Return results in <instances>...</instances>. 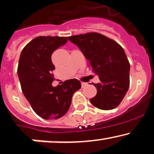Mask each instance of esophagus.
<instances>
[{
    "mask_svg": "<svg viewBox=\"0 0 154 154\" xmlns=\"http://www.w3.org/2000/svg\"><path fill=\"white\" fill-rule=\"evenodd\" d=\"M87 85V83H83V82H81V86H82V87L83 88V87H85Z\"/></svg>",
    "mask_w": 154,
    "mask_h": 154,
    "instance_id": "obj_1",
    "label": "esophagus"
}]
</instances>
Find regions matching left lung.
I'll return each instance as SVG.
<instances>
[{
	"mask_svg": "<svg viewBox=\"0 0 154 154\" xmlns=\"http://www.w3.org/2000/svg\"><path fill=\"white\" fill-rule=\"evenodd\" d=\"M68 40L82 51L92 71L99 77L100 82L94 83L97 94L91 98V103L101 110L116 108L130 84V63L122 47L94 32L72 35Z\"/></svg>",
	"mask_w": 154,
	"mask_h": 154,
	"instance_id": "left-lung-1",
	"label": "left lung"
}]
</instances>
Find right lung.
<instances>
[{"mask_svg": "<svg viewBox=\"0 0 154 154\" xmlns=\"http://www.w3.org/2000/svg\"><path fill=\"white\" fill-rule=\"evenodd\" d=\"M67 41V37H36L24 47L19 58L18 75L22 91L35 113L45 120L65 115L73 94L81 87L75 79L52 86L55 66L51 55Z\"/></svg>", "mask_w": 154, "mask_h": 154, "instance_id": "obj_1", "label": "right lung"}]
</instances>
